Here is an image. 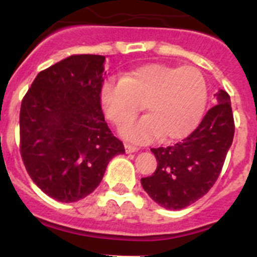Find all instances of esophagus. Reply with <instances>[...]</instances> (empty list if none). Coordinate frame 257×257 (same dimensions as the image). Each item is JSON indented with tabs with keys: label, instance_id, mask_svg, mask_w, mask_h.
Segmentation results:
<instances>
[{
	"label": "esophagus",
	"instance_id": "34e87169",
	"mask_svg": "<svg viewBox=\"0 0 257 257\" xmlns=\"http://www.w3.org/2000/svg\"><path fill=\"white\" fill-rule=\"evenodd\" d=\"M125 151H126V154H132V152L138 151V147L131 145V143H125Z\"/></svg>",
	"mask_w": 257,
	"mask_h": 257
}]
</instances>
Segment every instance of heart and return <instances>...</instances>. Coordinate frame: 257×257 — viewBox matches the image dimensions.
<instances>
[{"instance_id":"heart-1","label":"heart","mask_w":257,"mask_h":257,"mask_svg":"<svg viewBox=\"0 0 257 257\" xmlns=\"http://www.w3.org/2000/svg\"><path fill=\"white\" fill-rule=\"evenodd\" d=\"M106 117L123 126L140 114L147 116L121 129L126 140L147 142L179 140L193 131L207 101V84L200 69L192 65L152 64L105 80L100 92Z\"/></svg>"}]
</instances>
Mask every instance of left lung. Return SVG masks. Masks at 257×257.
Instances as JSON below:
<instances>
[{
  "mask_svg": "<svg viewBox=\"0 0 257 257\" xmlns=\"http://www.w3.org/2000/svg\"><path fill=\"white\" fill-rule=\"evenodd\" d=\"M212 106L188 137L168 147L151 149L157 168L141 179L143 189L160 206L180 210L196 202L219 178L234 136L230 97L220 89Z\"/></svg>",
  "mask_w": 257,
  "mask_h": 257,
  "instance_id": "1",
  "label": "left lung"
}]
</instances>
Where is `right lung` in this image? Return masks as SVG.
<instances>
[{
  "instance_id": "add662e5",
  "label": "right lung",
  "mask_w": 257,
  "mask_h": 257,
  "mask_svg": "<svg viewBox=\"0 0 257 257\" xmlns=\"http://www.w3.org/2000/svg\"><path fill=\"white\" fill-rule=\"evenodd\" d=\"M101 55H71L39 71L20 107V155L46 195L75 202L94 191L124 154L101 107Z\"/></svg>"
}]
</instances>
